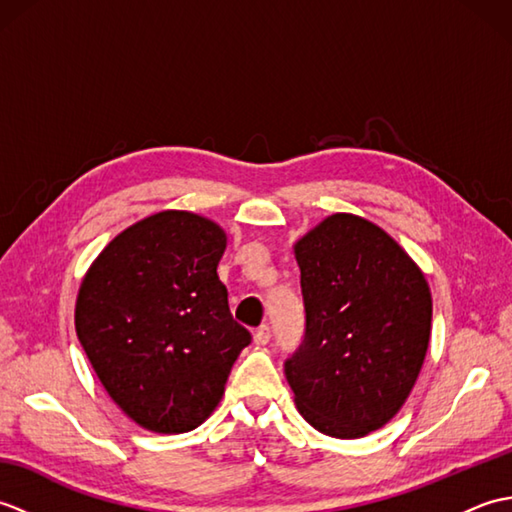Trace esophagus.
I'll list each match as a JSON object with an SVG mask.
<instances>
[{
    "label": "esophagus",
    "mask_w": 512,
    "mask_h": 512,
    "mask_svg": "<svg viewBox=\"0 0 512 512\" xmlns=\"http://www.w3.org/2000/svg\"><path fill=\"white\" fill-rule=\"evenodd\" d=\"M270 336H273V332H270V325H259L253 334V341H255V345H266L270 341Z\"/></svg>",
    "instance_id": "1"
}]
</instances>
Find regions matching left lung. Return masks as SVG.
I'll return each instance as SVG.
<instances>
[{
	"instance_id": "obj_1",
	"label": "left lung",
	"mask_w": 512,
	"mask_h": 512,
	"mask_svg": "<svg viewBox=\"0 0 512 512\" xmlns=\"http://www.w3.org/2000/svg\"><path fill=\"white\" fill-rule=\"evenodd\" d=\"M306 308L284 372L297 409L332 438H363L396 416L431 336L422 270L383 228L334 213L295 244Z\"/></svg>"
}]
</instances>
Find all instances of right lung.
<instances>
[{
	"instance_id": "1",
	"label": "right lung",
	"mask_w": 512,
	"mask_h": 512,
	"mask_svg": "<svg viewBox=\"0 0 512 512\" xmlns=\"http://www.w3.org/2000/svg\"><path fill=\"white\" fill-rule=\"evenodd\" d=\"M226 233L189 211H162L116 235L90 266L76 336L107 394L156 433L211 416L250 332L217 277Z\"/></svg>"
}]
</instances>
